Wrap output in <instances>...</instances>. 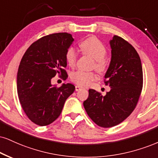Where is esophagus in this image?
Returning a JSON list of instances; mask_svg holds the SVG:
<instances>
[{"label":"esophagus","instance_id":"obj_1","mask_svg":"<svg viewBox=\"0 0 158 158\" xmlns=\"http://www.w3.org/2000/svg\"><path fill=\"white\" fill-rule=\"evenodd\" d=\"M81 89H83V87H82V86H81V85H75V91H77L81 90Z\"/></svg>","mask_w":158,"mask_h":158}]
</instances>
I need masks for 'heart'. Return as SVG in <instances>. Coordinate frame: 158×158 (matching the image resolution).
Masks as SVG:
<instances>
[{"instance_id":"heart-1","label":"heart","mask_w":158,"mask_h":158,"mask_svg":"<svg viewBox=\"0 0 158 158\" xmlns=\"http://www.w3.org/2000/svg\"><path fill=\"white\" fill-rule=\"evenodd\" d=\"M81 49L85 55L94 60V67L99 73H103L106 69V63L105 57L106 56L107 50L106 46L100 40L95 36H89L85 39L80 44ZM77 55L73 47H69L65 53V59L69 67H73L77 61ZM72 81L76 84L82 86L89 85L96 78V75L92 72H84L77 70L70 75Z\"/></svg>"}]
</instances>
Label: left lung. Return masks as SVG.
Returning a JSON list of instances; mask_svg holds the SVG:
<instances>
[{"label":"left lung","instance_id":"obj_1","mask_svg":"<svg viewBox=\"0 0 158 158\" xmlns=\"http://www.w3.org/2000/svg\"><path fill=\"white\" fill-rule=\"evenodd\" d=\"M111 59L105 75L110 90L102 96L89 89L83 106L91 120L102 127L120 124L135 109L143 87L141 58L135 48L124 39L114 36L110 40Z\"/></svg>","mask_w":158,"mask_h":158}]
</instances>
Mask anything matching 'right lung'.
Wrapping results in <instances>:
<instances>
[{
  "label": "right lung",
  "instance_id": "right-lung-1",
  "mask_svg": "<svg viewBox=\"0 0 158 158\" xmlns=\"http://www.w3.org/2000/svg\"><path fill=\"white\" fill-rule=\"evenodd\" d=\"M73 41L68 33L48 35L34 42L23 56L17 72V94L25 114L37 125L53 122L75 91L71 83L60 87L51 84L56 75L68 77L65 53Z\"/></svg>",
  "mask_w": 158,
  "mask_h": 158
}]
</instances>
